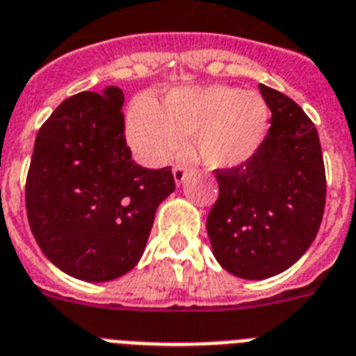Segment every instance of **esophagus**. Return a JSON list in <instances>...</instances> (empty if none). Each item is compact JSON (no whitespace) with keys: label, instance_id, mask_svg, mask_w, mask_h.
Returning a JSON list of instances; mask_svg holds the SVG:
<instances>
[{"label":"esophagus","instance_id":"1","mask_svg":"<svg viewBox=\"0 0 356 356\" xmlns=\"http://www.w3.org/2000/svg\"><path fill=\"white\" fill-rule=\"evenodd\" d=\"M172 176H175V181L178 186L184 184L187 178V167H184V165H176L175 169H172Z\"/></svg>","mask_w":356,"mask_h":356}]
</instances>
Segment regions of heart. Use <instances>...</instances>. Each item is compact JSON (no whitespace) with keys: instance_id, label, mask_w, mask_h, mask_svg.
I'll list each match as a JSON object with an SVG mask.
<instances>
[{"instance_id":"obj_1","label":"heart","mask_w":356,"mask_h":356,"mask_svg":"<svg viewBox=\"0 0 356 356\" xmlns=\"http://www.w3.org/2000/svg\"><path fill=\"white\" fill-rule=\"evenodd\" d=\"M268 129V106L255 92L232 86L176 88L161 106L134 102L127 136L134 152L161 165L186 147L195 134V152L211 169H235L257 152Z\"/></svg>"}]
</instances>
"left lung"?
<instances>
[{"instance_id":"1","label":"left lung","mask_w":356,"mask_h":356,"mask_svg":"<svg viewBox=\"0 0 356 356\" xmlns=\"http://www.w3.org/2000/svg\"><path fill=\"white\" fill-rule=\"evenodd\" d=\"M272 112L252 158L217 169L218 198L207 215L213 254L243 280H266L305 254L325 207V167L316 127L285 93L259 84Z\"/></svg>"}]
</instances>
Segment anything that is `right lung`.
Segmentation results:
<instances>
[{
    "mask_svg": "<svg viewBox=\"0 0 356 356\" xmlns=\"http://www.w3.org/2000/svg\"><path fill=\"white\" fill-rule=\"evenodd\" d=\"M123 92H81L42 124L25 184L40 250L82 281H110L143 255L156 209L175 191L170 167L145 169L124 138Z\"/></svg>",
    "mask_w": 356,
    "mask_h": 356,
    "instance_id": "add662e5",
    "label": "right lung"
}]
</instances>
